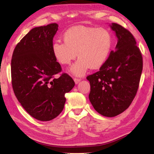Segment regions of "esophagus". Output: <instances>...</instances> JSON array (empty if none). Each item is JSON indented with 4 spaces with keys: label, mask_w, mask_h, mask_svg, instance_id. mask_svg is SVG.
<instances>
[{
    "label": "esophagus",
    "mask_w": 154,
    "mask_h": 154,
    "mask_svg": "<svg viewBox=\"0 0 154 154\" xmlns=\"http://www.w3.org/2000/svg\"><path fill=\"white\" fill-rule=\"evenodd\" d=\"M74 82H75V84H78V83H79V82H80V81H81V79H77V78H74Z\"/></svg>",
    "instance_id": "esophagus-1"
}]
</instances>
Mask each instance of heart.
Instances as JSON below:
<instances>
[{"label": "heart", "mask_w": 154, "mask_h": 154, "mask_svg": "<svg viewBox=\"0 0 154 154\" xmlns=\"http://www.w3.org/2000/svg\"><path fill=\"white\" fill-rule=\"evenodd\" d=\"M64 42L55 41L51 46L55 60L61 65L79 59L69 69L71 74L82 77L91 67L97 69L105 63L112 48V35L104 28L75 26L65 32Z\"/></svg>", "instance_id": "heart-1"}]
</instances>
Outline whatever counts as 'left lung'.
Returning a JSON list of instances; mask_svg holds the SVG:
<instances>
[{
    "label": "left lung",
    "mask_w": 154,
    "mask_h": 154,
    "mask_svg": "<svg viewBox=\"0 0 154 154\" xmlns=\"http://www.w3.org/2000/svg\"><path fill=\"white\" fill-rule=\"evenodd\" d=\"M110 27L118 39L115 50L100 70L89 75V98L101 115L113 117L129 107L136 94L143 61L136 42L130 32L116 23Z\"/></svg>",
    "instance_id": "1"
}]
</instances>
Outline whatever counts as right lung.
<instances>
[{
	"label": "right lung",
	"mask_w": 154,
	"mask_h": 154,
	"mask_svg": "<svg viewBox=\"0 0 154 154\" xmlns=\"http://www.w3.org/2000/svg\"><path fill=\"white\" fill-rule=\"evenodd\" d=\"M57 30L56 23L32 29L16 45L12 57L15 95L26 111L40 121H50L62 112L65 94L75 86L66 73L54 78L61 71L51 50Z\"/></svg>",
	"instance_id": "obj_1"
}]
</instances>
